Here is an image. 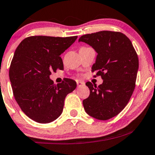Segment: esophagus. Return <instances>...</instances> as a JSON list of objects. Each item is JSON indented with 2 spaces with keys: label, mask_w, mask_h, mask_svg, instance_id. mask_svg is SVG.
<instances>
[{
  "label": "esophagus",
  "mask_w": 155,
  "mask_h": 155,
  "mask_svg": "<svg viewBox=\"0 0 155 155\" xmlns=\"http://www.w3.org/2000/svg\"><path fill=\"white\" fill-rule=\"evenodd\" d=\"M84 84H85V83L83 82V81H77L78 87H80V86H84Z\"/></svg>",
  "instance_id": "obj_1"
}]
</instances>
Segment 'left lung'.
I'll return each mask as SVG.
<instances>
[{
  "instance_id": "8db88e82",
  "label": "left lung",
  "mask_w": 155,
  "mask_h": 155,
  "mask_svg": "<svg viewBox=\"0 0 155 155\" xmlns=\"http://www.w3.org/2000/svg\"><path fill=\"white\" fill-rule=\"evenodd\" d=\"M97 53L91 71L101 76L102 84L87 82L90 94L83 101L86 112L106 120L117 115L129 103L135 88L139 67L137 52L130 40L120 31H101L79 38Z\"/></svg>"
}]
</instances>
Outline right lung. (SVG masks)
<instances>
[{
  "label": "right lung",
  "mask_w": 155,
  "mask_h": 155,
  "mask_svg": "<svg viewBox=\"0 0 155 155\" xmlns=\"http://www.w3.org/2000/svg\"><path fill=\"white\" fill-rule=\"evenodd\" d=\"M77 38L31 36L15 51L9 72L13 94L21 110L33 120L47 124L57 119L66 95L75 89L73 80L65 78L55 85L49 75L64 69L60 55Z\"/></svg>",
  "instance_id": "right-lung-1"
}]
</instances>
